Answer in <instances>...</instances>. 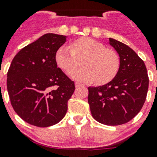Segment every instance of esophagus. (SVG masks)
I'll return each mask as SVG.
<instances>
[{
  "label": "esophagus",
  "instance_id": "obj_1",
  "mask_svg": "<svg viewBox=\"0 0 157 157\" xmlns=\"http://www.w3.org/2000/svg\"><path fill=\"white\" fill-rule=\"evenodd\" d=\"M75 87L77 88V87H79V86H82V83H79V82H75Z\"/></svg>",
  "mask_w": 157,
  "mask_h": 157
}]
</instances>
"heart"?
Here are the masks:
<instances>
[{
  "label": "heart",
  "mask_w": 157,
  "mask_h": 157,
  "mask_svg": "<svg viewBox=\"0 0 157 157\" xmlns=\"http://www.w3.org/2000/svg\"><path fill=\"white\" fill-rule=\"evenodd\" d=\"M55 59L58 66L67 75L72 73L82 60L84 67L73 72L71 78L84 82H96L99 85L112 81L120 67V58L117 52L90 37L75 40L70 47H59Z\"/></svg>",
  "instance_id": "1"
}]
</instances>
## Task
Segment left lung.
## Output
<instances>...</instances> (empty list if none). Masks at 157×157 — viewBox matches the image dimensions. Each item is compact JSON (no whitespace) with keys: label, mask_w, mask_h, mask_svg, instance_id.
Returning <instances> with one entry per match:
<instances>
[{"label":"left lung","mask_w":157,"mask_h":157,"mask_svg":"<svg viewBox=\"0 0 157 157\" xmlns=\"http://www.w3.org/2000/svg\"><path fill=\"white\" fill-rule=\"evenodd\" d=\"M109 44L118 52L120 67L109 83L89 87L88 103L92 116L108 126L122 125L131 120L146 99L149 77L145 63L132 48L109 38Z\"/></svg>","instance_id":"1"}]
</instances>
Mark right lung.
Masks as SVG:
<instances>
[{
  "label": "right lung",
  "mask_w": 157,
  "mask_h": 157,
  "mask_svg": "<svg viewBox=\"0 0 157 157\" xmlns=\"http://www.w3.org/2000/svg\"><path fill=\"white\" fill-rule=\"evenodd\" d=\"M66 36L45 34L25 46L12 59L7 75L11 104L31 125L47 127L64 117L75 82L57 67L56 52Z\"/></svg>",
  "instance_id": "add662e5"
}]
</instances>
